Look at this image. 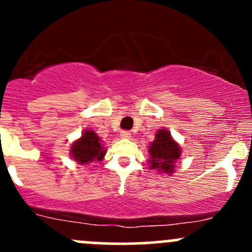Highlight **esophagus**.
Returning <instances> with one entry per match:
<instances>
[{
    "mask_svg": "<svg viewBox=\"0 0 252 252\" xmlns=\"http://www.w3.org/2000/svg\"><path fill=\"white\" fill-rule=\"evenodd\" d=\"M130 131H128V130H122L121 131V138H123V139H129L130 138Z\"/></svg>",
    "mask_w": 252,
    "mask_h": 252,
    "instance_id": "1",
    "label": "esophagus"
}]
</instances>
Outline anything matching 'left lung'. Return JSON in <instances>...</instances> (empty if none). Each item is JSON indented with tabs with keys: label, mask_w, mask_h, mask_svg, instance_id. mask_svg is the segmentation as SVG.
<instances>
[{
	"label": "left lung",
	"mask_w": 252,
	"mask_h": 252,
	"mask_svg": "<svg viewBox=\"0 0 252 252\" xmlns=\"http://www.w3.org/2000/svg\"><path fill=\"white\" fill-rule=\"evenodd\" d=\"M151 169L173 173L174 163L180 157V149L167 130H158L149 149Z\"/></svg>",
	"instance_id": "obj_1"
}]
</instances>
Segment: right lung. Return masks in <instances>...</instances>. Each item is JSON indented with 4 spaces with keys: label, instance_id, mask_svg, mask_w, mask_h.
<instances>
[{
    "label": "right lung",
    "instance_id": "add662e5",
    "mask_svg": "<svg viewBox=\"0 0 252 252\" xmlns=\"http://www.w3.org/2000/svg\"><path fill=\"white\" fill-rule=\"evenodd\" d=\"M105 152L100 138L91 130H86L83 136L73 144L72 147L73 158L80 164L101 161L105 156Z\"/></svg>",
    "mask_w": 252,
    "mask_h": 252
}]
</instances>
